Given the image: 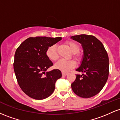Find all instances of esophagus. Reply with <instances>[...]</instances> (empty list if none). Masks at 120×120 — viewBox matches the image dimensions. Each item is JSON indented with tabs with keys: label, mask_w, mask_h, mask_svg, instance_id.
<instances>
[{
	"label": "esophagus",
	"mask_w": 120,
	"mask_h": 120,
	"mask_svg": "<svg viewBox=\"0 0 120 120\" xmlns=\"http://www.w3.org/2000/svg\"><path fill=\"white\" fill-rule=\"evenodd\" d=\"M67 74H68V73H66V72H62V75H64H64H67Z\"/></svg>",
	"instance_id": "34e87169"
}]
</instances>
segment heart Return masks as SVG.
Instances as JSON below:
<instances>
[{"label": "heart", "mask_w": 120, "mask_h": 120, "mask_svg": "<svg viewBox=\"0 0 120 120\" xmlns=\"http://www.w3.org/2000/svg\"><path fill=\"white\" fill-rule=\"evenodd\" d=\"M67 44L68 45L71 52L74 53L73 56L74 58L75 59H79V55L77 53L80 50V47L79 45L76 42H73V41H68ZM46 53L49 60L52 61H56L59 57L57 45H53L49 46L47 49ZM75 65L76 64L74 60H67L64 59H61L56 63L55 68L63 72H67L71 69L74 68L75 67Z\"/></svg>", "instance_id": "obj_1"}]
</instances>
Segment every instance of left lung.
Returning a JSON list of instances; mask_svg holds the SVG:
<instances>
[{"mask_svg": "<svg viewBox=\"0 0 120 120\" xmlns=\"http://www.w3.org/2000/svg\"><path fill=\"white\" fill-rule=\"evenodd\" d=\"M71 38L83 47V60L76 71L84 73L77 74L71 89L79 97L89 98L99 93L107 82L109 65L108 53L102 43L93 35L81 34Z\"/></svg>", "mask_w": 120, "mask_h": 120, "instance_id": "obj_1", "label": "left lung"}]
</instances>
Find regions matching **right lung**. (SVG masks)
I'll use <instances>...</instances> for the list:
<instances>
[{
    "instance_id": "obj_1",
    "label": "right lung",
    "mask_w": 120,
    "mask_h": 120,
    "mask_svg": "<svg viewBox=\"0 0 120 120\" xmlns=\"http://www.w3.org/2000/svg\"><path fill=\"white\" fill-rule=\"evenodd\" d=\"M61 37H30L16 49L13 69L18 84L31 98L42 100L54 91L56 81L61 77L59 69L47 71L53 63L46 55L49 46L61 40Z\"/></svg>"
}]
</instances>
